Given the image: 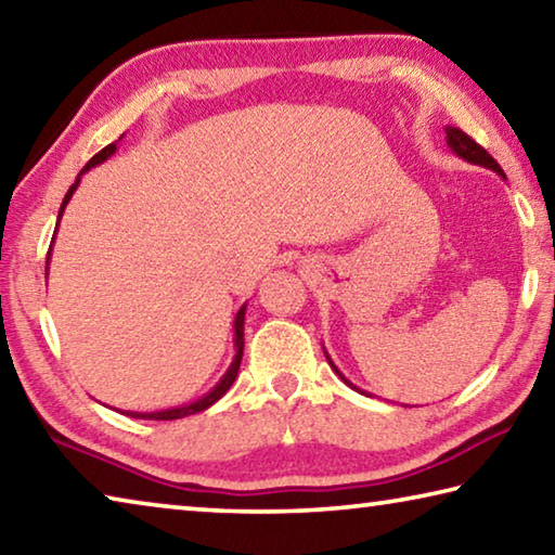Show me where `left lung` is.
<instances>
[{
    "label": "left lung",
    "instance_id": "obj_1",
    "mask_svg": "<svg viewBox=\"0 0 555 555\" xmlns=\"http://www.w3.org/2000/svg\"><path fill=\"white\" fill-rule=\"evenodd\" d=\"M446 137H448V146L453 149V152L460 156V158H465V162H469V164H477V166H485V168H492L494 173H500L502 178H504V171H502V166L494 162V158L487 154V149H482L480 144L475 142L473 137H467L463 129H457V127H446ZM327 357V354H325ZM327 362H331V357H327ZM331 367L335 370V374L337 377H340L347 387H352V389H357L352 382H347L343 374H340V370L335 367V364L331 362ZM360 391V389H357Z\"/></svg>",
    "mask_w": 555,
    "mask_h": 555
}]
</instances>
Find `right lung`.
Instances as JSON below:
<instances>
[{
    "mask_svg": "<svg viewBox=\"0 0 555 555\" xmlns=\"http://www.w3.org/2000/svg\"><path fill=\"white\" fill-rule=\"evenodd\" d=\"M117 152V144H107L105 149H102V152H98L95 156L90 158V162L86 164V168H82L80 171V176L86 173V171H90L92 166H98V164H102V162H107V158ZM80 176L75 178V183L70 185V191L65 193V198H63V205H61V212H59V220H61V215H63V210H65V205H68V201L73 198V193H75V188H78V183H80ZM49 255H51V249H49ZM244 311H247V306H242L240 308V313H237V318H234V347H237V354H234V360H232V364H230V370L224 372V377L215 384V387L205 393L203 399H198V401H193V403H185V406H176V409H164V411H152V413H142V411H127L129 416H134V418H149V421H173V418H183V416H191V413H198V411H205V409H210L215 401H218L224 391H228L230 387H232V382L237 379V372H240V362H242V350H244Z\"/></svg>",
    "mask_w": 555,
    "mask_h": 555,
    "instance_id": "add662e5",
    "label": "right lung"
}]
</instances>
